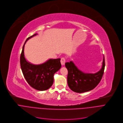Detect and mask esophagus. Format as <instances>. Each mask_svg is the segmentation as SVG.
Returning <instances> with one entry per match:
<instances>
[{"instance_id": "esophagus-1", "label": "esophagus", "mask_w": 123, "mask_h": 123, "mask_svg": "<svg viewBox=\"0 0 123 123\" xmlns=\"http://www.w3.org/2000/svg\"><path fill=\"white\" fill-rule=\"evenodd\" d=\"M65 59L64 58H62L61 60V62L62 65H64L65 63Z\"/></svg>"}]
</instances>
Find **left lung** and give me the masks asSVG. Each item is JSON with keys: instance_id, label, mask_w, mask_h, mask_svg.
Returning <instances> with one entry per match:
<instances>
[{"instance_id": "left-lung-1", "label": "left lung", "mask_w": 123, "mask_h": 123, "mask_svg": "<svg viewBox=\"0 0 123 123\" xmlns=\"http://www.w3.org/2000/svg\"><path fill=\"white\" fill-rule=\"evenodd\" d=\"M65 65L68 70L67 83L69 87L76 92L82 93L93 89L100 82L105 69V58L104 56L101 69L94 74L82 72L72 61L66 62Z\"/></svg>"}]
</instances>
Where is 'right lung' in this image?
Returning a JSON list of instances; mask_svg holds the SVG:
<instances>
[{
  "label": "right lung",
  "instance_id": "1",
  "mask_svg": "<svg viewBox=\"0 0 123 123\" xmlns=\"http://www.w3.org/2000/svg\"><path fill=\"white\" fill-rule=\"evenodd\" d=\"M36 35L35 33L29 37L25 42L20 56V65L24 78L29 85L37 90L45 91L52 85L54 74L61 68V59H50L38 65L28 62L24 55L25 44L29 39Z\"/></svg>",
  "mask_w": 123,
  "mask_h": 123
}]
</instances>
